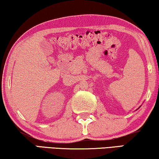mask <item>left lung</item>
<instances>
[{
    "label": "left lung",
    "mask_w": 159,
    "mask_h": 159,
    "mask_svg": "<svg viewBox=\"0 0 159 159\" xmlns=\"http://www.w3.org/2000/svg\"><path fill=\"white\" fill-rule=\"evenodd\" d=\"M140 107H141V106H140V107H139V108H140ZM139 108H138V109H139ZM138 109H137V110H138Z\"/></svg>",
    "instance_id": "8db88e82"
}]
</instances>
